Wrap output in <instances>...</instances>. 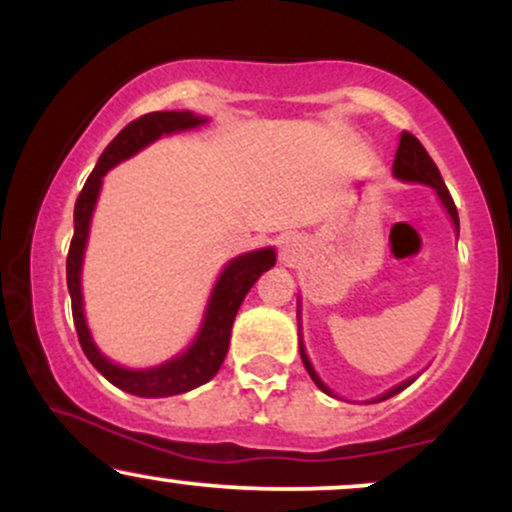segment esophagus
Segmentation results:
<instances>
[{"label":"esophagus","mask_w":512,"mask_h":512,"mask_svg":"<svg viewBox=\"0 0 512 512\" xmlns=\"http://www.w3.org/2000/svg\"><path fill=\"white\" fill-rule=\"evenodd\" d=\"M303 255V240L298 236H286L279 245V257L286 264H293Z\"/></svg>","instance_id":"34e87169"}]
</instances>
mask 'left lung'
<instances>
[{"mask_svg": "<svg viewBox=\"0 0 512 512\" xmlns=\"http://www.w3.org/2000/svg\"><path fill=\"white\" fill-rule=\"evenodd\" d=\"M392 170H395L397 178L411 180V182H424V185L433 187V190L438 192L440 202L445 204V209H448V214L452 216V223H455V228L460 231V216H457V207H455V202H452L448 187H445L443 178H440V170H438L436 163H433V158L428 156L424 144H421L419 139H416L411 132H402V139H399V149H397V156H395V166H392ZM301 358H303L305 370H308L310 378H313V383L320 387L322 392L332 395V392L325 387V383L317 378L313 366H310L308 356H305L303 344H301ZM409 385H411V380H407V383H402V385H397L395 390H390L387 395H383L380 399H390L392 395H397V392H402L404 387H409Z\"/></svg>", "mask_w": 512, "mask_h": 512, "instance_id": "left-lung-1", "label": "left lung"}]
</instances>
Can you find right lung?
Segmentation results:
<instances>
[{
	"mask_svg": "<svg viewBox=\"0 0 512 512\" xmlns=\"http://www.w3.org/2000/svg\"><path fill=\"white\" fill-rule=\"evenodd\" d=\"M204 117H197L192 113H146L137 120H132L122 129L120 134L105 146V151L98 158L96 168L88 175L84 190L79 192L74 204V236L69 243L67 255V286L69 296H72V315L74 327L79 334V344L84 349L88 361L98 373L105 375L115 387L129 392L137 397H170L190 392L195 387L209 383L216 373H219L223 358H226L228 342H231V327L236 320V313L248 296L262 272L274 267L276 255L274 250H255L248 255H240L223 269L219 284H216L214 293H211L207 317H204L202 332H199L197 342L185 351V354L173 358V361L163 363V366L149 368V370H127L115 366L105 358L96 344L91 342L88 334L84 308H81V260H84V248L88 238V223H91L93 207H96L98 190H101L103 175L108 173L115 163L125 161L146 144H151L161 134L178 132V129H190L202 125Z\"/></svg>",
	"mask_w": 512,
	"mask_h": 512,
	"instance_id": "add662e5",
	"label": "right lung"
}]
</instances>
